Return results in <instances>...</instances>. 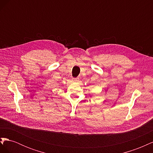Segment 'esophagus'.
<instances>
[{"label":"esophagus","mask_w":153,"mask_h":153,"mask_svg":"<svg viewBox=\"0 0 153 153\" xmlns=\"http://www.w3.org/2000/svg\"><path fill=\"white\" fill-rule=\"evenodd\" d=\"M72 80L73 82H78V81H79V78H73Z\"/></svg>","instance_id":"34e87169"}]
</instances>
